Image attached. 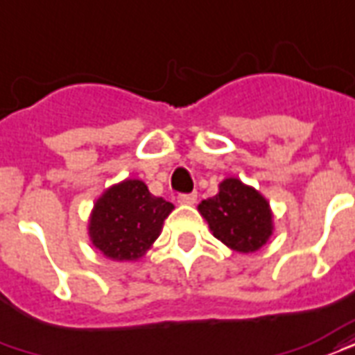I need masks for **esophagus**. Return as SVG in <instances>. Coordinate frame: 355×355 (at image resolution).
<instances>
[{
    "label": "esophagus",
    "instance_id": "obj_1",
    "mask_svg": "<svg viewBox=\"0 0 355 355\" xmlns=\"http://www.w3.org/2000/svg\"><path fill=\"white\" fill-rule=\"evenodd\" d=\"M177 199L180 205H196V201H198V196H196V193H180Z\"/></svg>",
    "mask_w": 355,
    "mask_h": 355
}]
</instances>
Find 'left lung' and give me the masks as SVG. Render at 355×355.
Segmentation results:
<instances>
[{
    "instance_id": "8db88e82",
    "label": "left lung",
    "mask_w": 355,
    "mask_h": 355,
    "mask_svg": "<svg viewBox=\"0 0 355 355\" xmlns=\"http://www.w3.org/2000/svg\"><path fill=\"white\" fill-rule=\"evenodd\" d=\"M218 188L214 198L198 207L212 235L235 252L259 250L272 235V212L267 199L239 178H225Z\"/></svg>"
}]
</instances>
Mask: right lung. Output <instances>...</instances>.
<instances>
[{"instance_id": "right-lung-1", "label": "right lung", "mask_w": 355, "mask_h": 355, "mask_svg": "<svg viewBox=\"0 0 355 355\" xmlns=\"http://www.w3.org/2000/svg\"><path fill=\"white\" fill-rule=\"evenodd\" d=\"M175 207L156 198L137 178L111 186L92 211L88 235L103 256L114 261L143 258L162 233L164 220Z\"/></svg>"}]
</instances>
